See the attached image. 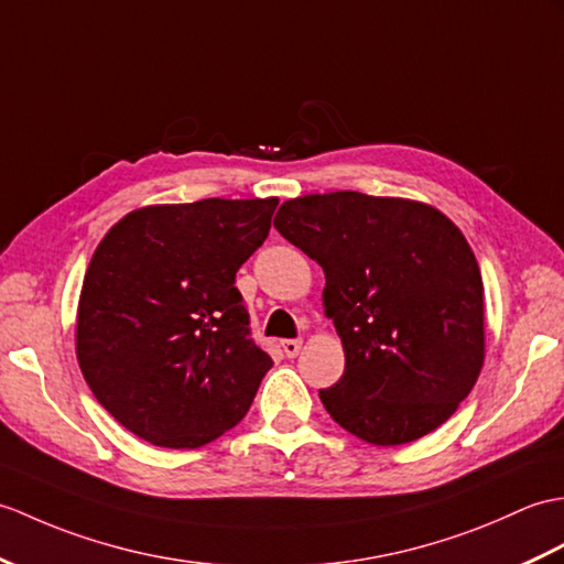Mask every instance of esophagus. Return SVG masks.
<instances>
[{
    "label": "esophagus",
    "instance_id": "obj_1",
    "mask_svg": "<svg viewBox=\"0 0 564 564\" xmlns=\"http://www.w3.org/2000/svg\"><path fill=\"white\" fill-rule=\"evenodd\" d=\"M281 348L288 358H295L303 348V338H285V341H281Z\"/></svg>",
    "mask_w": 564,
    "mask_h": 564
}]
</instances>
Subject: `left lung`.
I'll return each mask as SVG.
<instances>
[{
	"instance_id": "8db88e82",
	"label": "left lung",
	"mask_w": 564,
	"mask_h": 564,
	"mask_svg": "<svg viewBox=\"0 0 564 564\" xmlns=\"http://www.w3.org/2000/svg\"><path fill=\"white\" fill-rule=\"evenodd\" d=\"M273 226L324 269V314L346 352L324 409L358 440L399 447L449 421L486 360L474 250L435 206L360 192L305 194Z\"/></svg>"
}]
</instances>
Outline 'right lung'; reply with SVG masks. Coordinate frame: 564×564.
Returning <instances> with one entry per match:
<instances>
[{
    "instance_id": "right-lung-1",
    "label": "right lung",
    "mask_w": 564,
    "mask_h": 564,
    "mask_svg": "<svg viewBox=\"0 0 564 564\" xmlns=\"http://www.w3.org/2000/svg\"><path fill=\"white\" fill-rule=\"evenodd\" d=\"M279 199L153 204L105 232L76 312L98 403L155 447L196 449L238 425L273 360L250 336L235 273Z\"/></svg>"
}]
</instances>
